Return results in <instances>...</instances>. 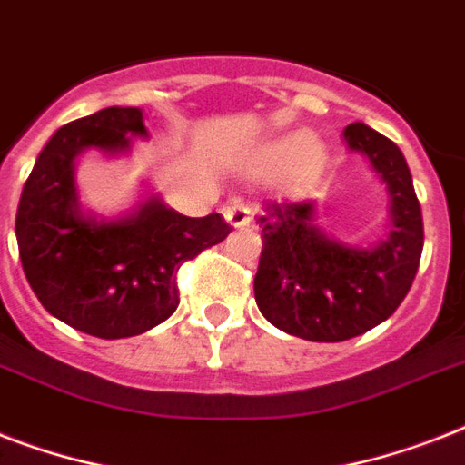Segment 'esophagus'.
<instances>
[{"instance_id":"obj_1","label":"esophagus","mask_w":465,"mask_h":465,"mask_svg":"<svg viewBox=\"0 0 465 465\" xmlns=\"http://www.w3.org/2000/svg\"><path fill=\"white\" fill-rule=\"evenodd\" d=\"M224 219L233 229H243L251 224V210L243 203H232L224 207Z\"/></svg>"}]
</instances>
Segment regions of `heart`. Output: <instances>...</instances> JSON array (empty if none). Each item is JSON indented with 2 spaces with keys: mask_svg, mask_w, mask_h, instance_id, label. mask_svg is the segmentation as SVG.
<instances>
[{
  "mask_svg": "<svg viewBox=\"0 0 465 465\" xmlns=\"http://www.w3.org/2000/svg\"><path fill=\"white\" fill-rule=\"evenodd\" d=\"M258 163L270 173H282L284 190L302 197L321 181L328 154L316 144L309 130H290L262 142L258 149Z\"/></svg>",
  "mask_w": 465,
  "mask_h": 465,
  "instance_id": "obj_1",
  "label": "heart"
}]
</instances>
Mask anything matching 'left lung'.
Masks as SVG:
<instances>
[{
	"mask_svg": "<svg viewBox=\"0 0 465 465\" xmlns=\"http://www.w3.org/2000/svg\"><path fill=\"white\" fill-rule=\"evenodd\" d=\"M389 195L386 233L371 246L335 239L318 226L316 203L268 204L255 217L262 253L255 302L270 323L311 342H342L383 323L418 272L425 229L403 152L364 123L342 133Z\"/></svg>",
	"mask_w": 465,
	"mask_h": 465,
	"instance_id": "1",
	"label": "left lung"
}]
</instances>
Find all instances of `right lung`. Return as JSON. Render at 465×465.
Wrapping results in <instances>:
<instances>
[{
  "label": "right lung",
  "mask_w": 465,
  "mask_h": 465,
  "mask_svg": "<svg viewBox=\"0 0 465 465\" xmlns=\"http://www.w3.org/2000/svg\"><path fill=\"white\" fill-rule=\"evenodd\" d=\"M147 137L140 108L72 120L43 147L18 200V255L31 290L47 313L94 338H133L163 323L178 306V268L232 232L217 212L183 217L154 193L120 217L84 207L76 159L89 149L127 156L133 140Z\"/></svg>",
  "instance_id": "obj_1"
}]
</instances>
